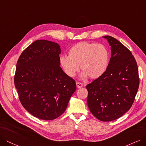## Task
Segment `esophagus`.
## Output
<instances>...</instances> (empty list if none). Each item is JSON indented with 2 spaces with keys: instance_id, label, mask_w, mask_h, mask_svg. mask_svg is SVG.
<instances>
[{
  "instance_id": "esophagus-1",
  "label": "esophagus",
  "mask_w": 146,
  "mask_h": 146,
  "mask_svg": "<svg viewBox=\"0 0 146 146\" xmlns=\"http://www.w3.org/2000/svg\"><path fill=\"white\" fill-rule=\"evenodd\" d=\"M76 85H77V88H80V87H82L83 86L82 83H79V82H77V83H76Z\"/></svg>"
}]
</instances>
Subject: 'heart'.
Wrapping results in <instances>:
<instances>
[{
  "mask_svg": "<svg viewBox=\"0 0 146 146\" xmlns=\"http://www.w3.org/2000/svg\"><path fill=\"white\" fill-rule=\"evenodd\" d=\"M69 56L60 57V63L64 71L70 77H74L79 70L83 72L81 77L87 75L92 79L100 77L106 72L109 62V52L102 44L80 42L72 46Z\"/></svg>",
  "mask_w": 146,
  "mask_h": 146,
  "instance_id": "b5f03b06",
  "label": "heart"
}]
</instances>
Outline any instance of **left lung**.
<instances>
[{
	"label": "left lung",
	"mask_w": 146,
	"mask_h": 146,
	"mask_svg": "<svg viewBox=\"0 0 146 146\" xmlns=\"http://www.w3.org/2000/svg\"><path fill=\"white\" fill-rule=\"evenodd\" d=\"M111 46V56L107 70L86 86L87 106L98 120L117 119L129 110L138 89L137 62L131 52L118 40L104 36Z\"/></svg>",
	"instance_id": "8db88e82"
}]
</instances>
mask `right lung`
<instances>
[{
    "label": "right lung",
    "instance_id": "obj_1",
    "mask_svg": "<svg viewBox=\"0 0 146 146\" xmlns=\"http://www.w3.org/2000/svg\"><path fill=\"white\" fill-rule=\"evenodd\" d=\"M60 53L58 44L36 40L22 52L17 63L14 84L19 100L39 119L59 117L76 90L75 81L60 66Z\"/></svg>",
    "mask_w": 146,
    "mask_h": 146
}]
</instances>
